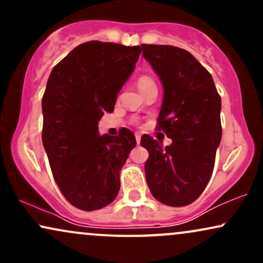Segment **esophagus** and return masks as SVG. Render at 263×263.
<instances>
[{
  "label": "esophagus",
  "mask_w": 263,
  "mask_h": 263,
  "mask_svg": "<svg viewBox=\"0 0 263 263\" xmlns=\"http://www.w3.org/2000/svg\"><path fill=\"white\" fill-rule=\"evenodd\" d=\"M136 142H137V144H140V142H141V135L140 134H136Z\"/></svg>",
  "instance_id": "34e87169"
}]
</instances>
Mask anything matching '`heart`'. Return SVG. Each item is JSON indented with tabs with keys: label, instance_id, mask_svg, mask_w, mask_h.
Wrapping results in <instances>:
<instances>
[{
	"label": "heart",
	"instance_id": "heart-1",
	"mask_svg": "<svg viewBox=\"0 0 263 263\" xmlns=\"http://www.w3.org/2000/svg\"><path fill=\"white\" fill-rule=\"evenodd\" d=\"M137 85H138V89H140V91H143V90L147 89V87L156 85V83H155V80L151 79V78H148V77H142L138 79Z\"/></svg>",
	"mask_w": 263,
	"mask_h": 263
}]
</instances>
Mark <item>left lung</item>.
<instances>
[{
  "instance_id": "obj_1",
  "label": "left lung",
  "mask_w": 263,
  "mask_h": 263,
  "mask_svg": "<svg viewBox=\"0 0 263 263\" xmlns=\"http://www.w3.org/2000/svg\"><path fill=\"white\" fill-rule=\"evenodd\" d=\"M140 48L164 89L157 129L173 141L163 147L142 136L141 146L149 153L147 184L161 203L185 206L197 200L213 173L222 132L221 98L209 71L189 52L173 45Z\"/></svg>"
}]
</instances>
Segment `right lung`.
I'll use <instances>...</instances> for the list:
<instances>
[{
    "label": "right lung",
    "instance_id": "1",
    "mask_svg": "<svg viewBox=\"0 0 263 263\" xmlns=\"http://www.w3.org/2000/svg\"><path fill=\"white\" fill-rule=\"evenodd\" d=\"M141 48L91 41L78 45L53 68L42 99V141L53 177L66 200L85 211L117 197L120 171L136 146L127 128L99 135V121L112 112Z\"/></svg>",
    "mask_w": 263,
    "mask_h": 263
}]
</instances>
